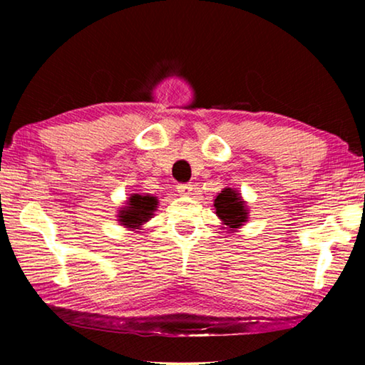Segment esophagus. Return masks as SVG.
<instances>
[{
  "mask_svg": "<svg viewBox=\"0 0 365 365\" xmlns=\"http://www.w3.org/2000/svg\"><path fill=\"white\" fill-rule=\"evenodd\" d=\"M177 191L182 196H188V195H191V191H193V185H191V183H178Z\"/></svg>",
  "mask_w": 365,
  "mask_h": 365,
  "instance_id": "1",
  "label": "esophagus"
}]
</instances>
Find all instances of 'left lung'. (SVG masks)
<instances>
[{"mask_svg": "<svg viewBox=\"0 0 365 365\" xmlns=\"http://www.w3.org/2000/svg\"><path fill=\"white\" fill-rule=\"evenodd\" d=\"M215 206V214L224 220V224L228 225L230 228H238L240 225H243V222H246V207H245V201H242V197L237 193V191L232 188H224L222 193L217 195L214 201Z\"/></svg>", "mask_w": 365, "mask_h": 365, "instance_id": "left-lung-1", "label": "left lung"}]
</instances>
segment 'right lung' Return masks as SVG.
Instances as JSON below:
<instances>
[{"label": "right lung", "instance_id": "1", "mask_svg": "<svg viewBox=\"0 0 365 365\" xmlns=\"http://www.w3.org/2000/svg\"><path fill=\"white\" fill-rule=\"evenodd\" d=\"M156 207L158 200L154 196L133 195L128 200V206H125L123 211H120L119 222L128 228H137L151 217L153 212L156 211Z\"/></svg>", "mask_w": 365, "mask_h": 365}]
</instances>
